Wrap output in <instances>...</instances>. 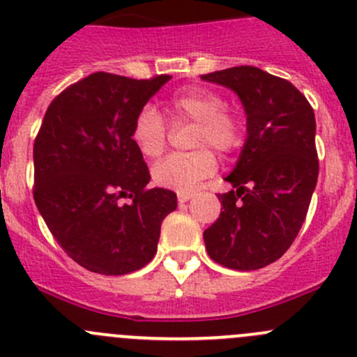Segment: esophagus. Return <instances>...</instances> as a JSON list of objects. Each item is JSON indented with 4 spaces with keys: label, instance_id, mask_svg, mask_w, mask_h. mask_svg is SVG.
I'll return each instance as SVG.
<instances>
[{
    "label": "esophagus",
    "instance_id": "obj_1",
    "mask_svg": "<svg viewBox=\"0 0 357 357\" xmlns=\"http://www.w3.org/2000/svg\"><path fill=\"white\" fill-rule=\"evenodd\" d=\"M190 199H192V193L178 192V202H179V204H185V202H188Z\"/></svg>",
    "mask_w": 357,
    "mask_h": 357
}]
</instances>
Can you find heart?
Returning <instances> with one entry per match:
<instances>
[{"instance_id": "1", "label": "heart", "mask_w": 357, "mask_h": 357, "mask_svg": "<svg viewBox=\"0 0 357 357\" xmlns=\"http://www.w3.org/2000/svg\"><path fill=\"white\" fill-rule=\"evenodd\" d=\"M225 100L214 89L190 86L169 98L165 112L172 126L193 124L190 146L193 152L171 155L153 167L152 178L160 188L190 193L202 179L215 172L218 160L211 149L231 153L243 143V121L226 109ZM131 138L146 158H158L167 146V124L155 107L146 105L136 114Z\"/></svg>"}]
</instances>
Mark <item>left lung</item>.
I'll return each instance as SVG.
<instances>
[{
	"label": "left lung",
	"mask_w": 357,
	"mask_h": 357,
	"mask_svg": "<svg viewBox=\"0 0 357 357\" xmlns=\"http://www.w3.org/2000/svg\"><path fill=\"white\" fill-rule=\"evenodd\" d=\"M233 89L247 114V139L219 193L222 211L204 231L212 261L238 271L278 261L294 243L319 172L314 110L287 79L240 66L202 75Z\"/></svg>",
	"instance_id": "8db88e82"
}]
</instances>
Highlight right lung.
Returning <instances> with one entry per match:
<instances>
[{
	"label": "right lung",
	"instance_id": "obj_1",
	"mask_svg": "<svg viewBox=\"0 0 357 357\" xmlns=\"http://www.w3.org/2000/svg\"><path fill=\"white\" fill-rule=\"evenodd\" d=\"M169 79L95 72L63 89L43 119L34 202L53 238L89 271L121 276L149 264L162 221L178 207L174 192L146 186L149 167L131 138L136 114Z\"/></svg>",
	"mask_w": 357,
	"mask_h": 357
}]
</instances>
